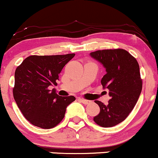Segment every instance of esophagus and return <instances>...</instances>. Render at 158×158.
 I'll return each instance as SVG.
<instances>
[{
	"label": "esophagus",
	"mask_w": 158,
	"mask_h": 158,
	"mask_svg": "<svg viewBox=\"0 0 158 158\" xmlns=\"http://www.w3.org/2000/svg\"><path fill=\"white\" fill-rule=\"evenodd\" d=\"M80 100H81V103H84V104H85V105H87V104L90 103V100H84V99H80Z\"/></svg>",
	"instance_id": "esophagus-1"
}]
</instances>
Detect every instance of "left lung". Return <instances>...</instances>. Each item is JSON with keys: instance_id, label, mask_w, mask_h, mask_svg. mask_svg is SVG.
I'll return each instance as SVG.
<instances>
[{"instance_id": "8db88e82", "label": "left lung", "mask_w": 158, "mask_h": 158, "mask_svg": "<svg viewBox=\"0 0 158 158\" xmlns=\"http://www.w3.org/2000/svg\"><path fill=\"white\" fill-rule=\"evenodd\" d=\"M90 55L105 68L101 84L110 97L106 105L95 100L100 111L94 121L102 127H113L127 118L139 100L142 89L139 63L121 48L98 50Z\"/></svg>"}]
</instances>
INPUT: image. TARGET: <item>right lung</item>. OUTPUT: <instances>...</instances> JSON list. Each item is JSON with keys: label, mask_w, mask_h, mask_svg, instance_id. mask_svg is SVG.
<instances>
[{"label": "right lung", "mask_w": 158, "mask_h": 158, "mask_svg": "<svg viewBox=\"0 0 158 158\" xmlns=\"http://www.w3.org/2000/svg\"><path fill=\"white\" fill-rule=\"evenodd\" d=\"M75 54L31 55L15 71L14 98L26 118L42 128L56 126L65 114L74 96L60 97L50 86L56 84L58 74Z\"/></svg>", "instance_id": "1"}]
</instances>
